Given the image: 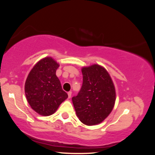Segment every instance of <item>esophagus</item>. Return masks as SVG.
Segmentation results:
<instances>
[{
  "mask_svg": "<svg viewBox=\"0 0 155 155\" xmlns=\"http://www.w3.org/2000/svg\"><path fill=\"white\" fill-rule=\"evenodd\" d=\"M68 98H70L71 96V91H69V92H68Z\"/></svg>",
  "mask_w": 155,
  "mask_h": 155,
  "instance_id": "34e87169",
  "label": "esophagus"
}]
</instances>
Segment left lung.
Listing matches in <instances>:
<instances>
[{
	"label": "left lung",
	"instance_id": "1",
	"mask_svg": "<svg viewBox=\"0 0 155 155\" xmlns=\"http://www.w3.org/2000/svg\"><path fill=\"white\" fill-rule=\"evenodd\" d=\"M83 84L77 96L72 97L76 114L87 126L99 124L114 108L116 91L110 74L101 65L83 67Z\"/></svg>",
	"mask_w": 155,
	"mask_h": 155
}]
</instances>
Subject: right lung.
I'll list each match as a JSON object with an SVG mask.
<instances>
[{"label": "right lung", "instance_id": "add662e5", "mask_svg": "<svg viewBox=\"0 0 155 155\" xmlns=\"http://www.w3.org/2000/svg\"><path fill=\"white\" fill-rule=\"evenodd\" d=\"M60 64L51 57L41 59L34 65L25 81L28 103L38 114L50 116L55 113L68 95L62 90L56 70Z\"/></svg>", "mask_w": 155, "mask_h": 155}]
</instances>
